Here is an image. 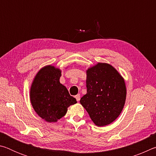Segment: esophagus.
<instances>
[{
	"label": "esophagus",
	"instance_id": "esophagus-1",
	"mask_svg": "<svg viewBox=\"0 0 156 156\" xmlns=\"http://www.w3.org/2000/svg\"><path fill=\"white\" fill-rule=\"evenodd\" d=\"M75 98H76V100H77V101H79V100H80V94L76 95Z\"/></svg>",
	"mask_w": 156,
	"mask_h": 156
}]
</instances>
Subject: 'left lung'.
<instances>
[{"instance_id":"1","label":"left lung","mask_w":156,"mask_h":156,"mask_svg":"<svg viewBox=\"0 0 156 156\" xmlns=\"http://www.w3.org/2000/svg\"><path fill=\"white\" fill-rule=\"evenodd\" d=\"M87 94L80 102L94 124L103 126L120 114L126 100L123 78L107 63H98L87 71Z\"/></svg>"}]
</instances>
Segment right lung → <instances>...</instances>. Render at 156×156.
Segmentation results:
<instances>
[{"mask_svg":"<svg viewBox=\"0 0 156 156\" xmlns=\"http://www.w3.org/2000/svg\"><path fill=\"white\" fill-rule=\"evenodd\" d=\"M61 71L47 65L37 73L30 89V100L34 109L48 122H55L63 117L70 105L76 104L64 85L60 83Z\"/></svg>","mask_w":156,"mask_h":156,"instance_id":"right-lung-1","label":"right lung"}]
</instances>
